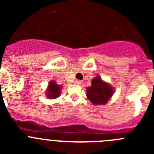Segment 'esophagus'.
Instances as JSON below:
<instances>
[{"label":"esophagus","mask_w":154,"mask_h":154,"mask_svg":"<svg viewBox=\"0 0 154 154\" xmlns=\"http://www.w3.org/2000/svg\"><path fill=\"white\" fill-rule=\"evenodd\" d=\"M75 84H77V85H81L82 81L81 80H75Z\"/></svg>","instance_id":"34e87169"}]
</instances>
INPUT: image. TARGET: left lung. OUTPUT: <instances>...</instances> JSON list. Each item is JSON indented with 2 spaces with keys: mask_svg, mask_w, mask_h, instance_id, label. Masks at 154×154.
Segmentation results:
<instances>
[{
  "mask_svg": "<svg viewBox=\"0 0 154 154\" xmlns=\"http://www.w3.org/2000/svg\"><path fill=\"white\" fill-rule=\"evenodd\" d=\"M87 97L94 105H105L113 95L114 89L107 82L103 81L100 76L92 80V85L86 88Z\"/></svg>",
  "mask_w": 154,
  "mask_h": 154,
  "instance_id": "8db88e82",
  "label": "left lung"
}]
</instances>
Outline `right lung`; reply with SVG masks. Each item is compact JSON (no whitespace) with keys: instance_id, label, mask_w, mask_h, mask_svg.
<instances>
[{"instance_id":"obj_1","label":"right lung","mask_w":154,"mask_h":154,"mask_svg":"<svg viewBox=\"0 0 154 154\" xmlns=\"http://www.w3.org/2000/svg\"><path fill=\"white\" fill-rule=\"evenodd\" d=\"M62 89V87L58 85L55 81L49 82L47 92H46V96L50 99H56L60 96Z\"/></svg>"}]
</instances>
